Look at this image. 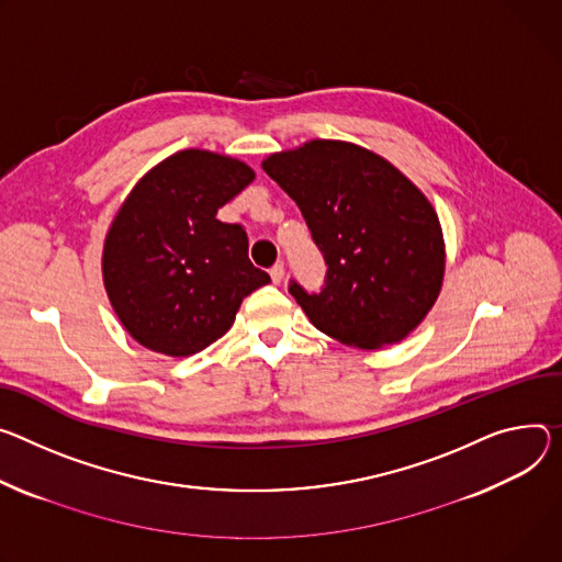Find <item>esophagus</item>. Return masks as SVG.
I'll return each instance as SVG.
<instances>
[{
  "label": "esophagus",
  "mask_w": 562,
  "mask_h": 562,
  "mask_svg": "<svg viewBox=\"0 0 562 562\" xmlns=\"http://www.w3.org/2000/svg\"><path fill=\"white\" fill-rule=\"evenodd\" d=\"M282 278H284V265H276V267L271 269V280H273L276 284H280Z\"/></svg>",
  "instance_id": "34e87169"
}]
</instances>
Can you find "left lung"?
<instances>
[{"label":"left lung","instance_id":"8db88e82","mask_svg":"<svg viewBox=\"0 0 562 562\" xmlns=\"http://www.w3.org/2000/svg\"><path fill=\"white\" fill-rule=\"evenodd\" d=\"M262 170L297 203L327 262L321 293L289 284L323 334L359 349L403 340L428 316L446 244L428 196L376 151L314 138L276 151Z\"/></svg>","mask_w":562,"mask_h":562}]
</instances>
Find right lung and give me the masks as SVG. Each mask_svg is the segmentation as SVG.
Here are the masks:
<instances>
[{
  "label": "right lung",
  "mask_w": 562,
  "mask_h": 562,
  "mask_svg": "<svg viewBox=\"0 0 562 562\" xmlns=\"http://www.w3.org/2000/svg\"><path fill=\"white\" fill-rule=\"evenodd\" d=\"M255 172L211 149H181L147 170L103 246V282L125 331L145 349L183 359L222 338L241 300L271 282L248 260L239 224L217 211Z\"/></svg>",
  "instance_id": "add662e5"
}]
</instances>
